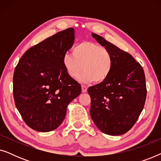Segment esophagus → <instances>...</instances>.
<instances>
[{
  "mask_svg": "<svg viewBox=\"0 0 161 161\" xmlns=\"http://www.w3.org/2000/svg\"><path fill=\"white\" fill-rule=\"evenodd\" d=\"M81 89H82L83 93H86L87 92V87L84 85H81Z\"/></svg>",
  "mask_w": 161,
  "mask_h": 161,
  "instance_id": "obj_1",
  "label": "esophagus"
}]
</instances>
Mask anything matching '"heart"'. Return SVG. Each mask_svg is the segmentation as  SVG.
I'll use <instances>...</instances> for the list:
<instances>
[{"label": "heart", "instance_id": "heart-1", "mask_svg": "<svg viewBox=\"0 0 161 161\" xmlns=\"http://www.w3.org/2000/svg\"><path fill=\"white\" fill-rule=\"evenodd\" d=\"M63 64L72 78H80L83 82L100 83L108 78L113 69V58L108 50L97 44L83 42L73 49V54L68 53L64 56Z\"/></svg>", "mask_w": 161, "mask_h": 161}]
</instances>
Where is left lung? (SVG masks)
<instances>
[{
  "mask_svg": "<svg viewBox=\"0 0 161 161\" xmlns=\"http://www.w3.org/2000/svg\"><path fill=\"white\" fill-rule=\"evenodd\" d=\"M92 35L111 53L113 69L106 80L88 89L90 115L103 133L122 135L133 127L144 108L147 97L144 69L128 53L97 34Z\"/></svg>",
  "mask_w": 161,
  "mask_h": 161,
  "instance_id": "1",
  "label": "left lung"
}]
</instances>
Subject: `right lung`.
<instances>
[{"label": "right lung", "mask_w": 161, "mask_h": 161, "mask_svg": "<svg viewBox=\"0 0 161 161\" xmlns=\"http://www.w3.org/2000/svg\"><path fill=\"white\" fill-rule=\"evenodd\" d=\"M74 39L72 28L56 33L29 48L15 67V105L34 130L56 129L64 119L68 104L81 93L80 84L69 76L63 64Z\"/></svg>", "instance_id": "1"}]
</instances>
